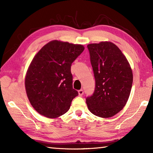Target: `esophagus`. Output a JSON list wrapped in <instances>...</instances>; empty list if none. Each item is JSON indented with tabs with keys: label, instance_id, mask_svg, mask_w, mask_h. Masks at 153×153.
<instances>
[{
	"label": "esophagus",
	"instance_id": "1",
	"mask_svg": "<svg viewBox=\"0 0 153 153\" xmlns=\"http://www.w3.org/2000/svg\"><path fill=\"white\" fill-rule=\"evenodd\" d=\"M78 94L79 96H82L83 94H84V90H83L82 89L78 90Z\"/></svg>",
	"mask_w": 153,
	"mask_h": 153
}]
</instances>
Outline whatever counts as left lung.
<instances>
[{"mask_svg": "<svg viewBox=\"0 0 153 153\" xmlns=\"http://www.w3.org/2000/svg\"><path fill=\"white\" fill-rule=\"evenodd\" d=\"M87 47L95 79L94 93L86 98L88 108L98 117H113L128 101L132 71L122 52L113 43L90 44Z\"/></svg>", "mask_w": 153, "mask_h": 153, "instance_id": "left-lung-1", "label": "left lung"}]
</instances>
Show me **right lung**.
<instances>
[{
    "mask_svg": "<svg viewBox=\"0 0 153 153\" xmlns=\"http://www.w3.org/2000/svg\"><path fill=\"white\" fill-rule=\"evenodd\" d=\"M84 50L81 45L53 40L33 57L25 86L31 105L40 115L56 118L69 109L78 95L73 88L71 66Z\"/></svg>",
    "mask_w": 153,
    "mask_h": 153,
    "instance_id": "right-lung-1",
    "label": "right lung"
}]
</instances>
